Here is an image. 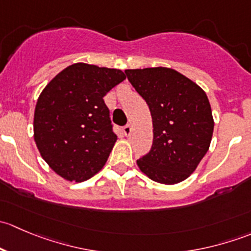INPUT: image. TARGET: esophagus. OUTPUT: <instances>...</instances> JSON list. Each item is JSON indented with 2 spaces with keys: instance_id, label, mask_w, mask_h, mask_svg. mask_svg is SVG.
<instances>
[{
  "instance_id": "1",
  "label": "esophagus",
  "mask_w": 251,
  "mask_h": 251,
  "mask_svg": "<svg viewBox=\"0 0 251 251\" xmlns=\"http://www.w3.org/2000/svg\"><path fill=\"white\" fill-rule=\"evenodd\" d=\"M123 131H124V133H125V136H130L131 135V132H132V127H131V125L130 124H127V125H125L123 127Z\"/></svg>"
}]
</instances>
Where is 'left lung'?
Returning <instances> with one entry per match:
<instances>
[{
	"label": "left lung",
	"instance_id": "obj_1",
	"mask_svg": "<svg viewBox=\"0 0 251 251\" xmlns=\"http://www.w3.org/2000/svg\"><path fill=\"white\" fill-rule=\"evenodd\" d=\"M125 74L148 104L153 121V144L137 165L159 183L183 181L196 170L211 142L214 119L206 95L170 68L128 69Z\"/></svg>",
	"mask_w": 251,
	"mask_h": 251
}]
</instances>
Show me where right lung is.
Wrapping results in <instances>:
<instances>
[{
	"instance_id": "obj_1",
	"label": "right lung",
	"mask_w": 251,
	"mask_h": 251,
	"mask_svg": "<svg viewBox=\"0 0 251 251\" xmlns=\"http://www.w3.org/2000/svg\"><path fill=\"white\" fill-rule=\"evenodd\" d=\"M124 80L119 69L76 63L42 91L35 108V142L59 176L82 182L104 166L118 136L103 97Z\"/></svg>"
}]
</instances>
